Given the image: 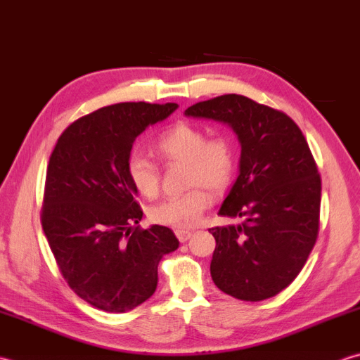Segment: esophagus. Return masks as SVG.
Wrapping results in <instances>:
<instances>
[{"label": "esophagus", "mask_w": 360, "mask_h": 360, "mask_svg": "<svg viewBox=\"0 0 360 360\" xmlns=\"http://www.w3.org/2000/svg\"><path fill=\"white\" fill-rule=\"evenodd\" d=\"M174 234H176V237H178V240L181 243H186L188 238H190V236H192V232H190V231H182V229H176Z\"/></svg>", "instance_id": "esophagus-1"}]
</instances>
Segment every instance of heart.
Returning <instances> with one entry per match:
<instances>
[{"label":"heart","instance_id":"obj_1","mask_svg":"<svg viewBox=\"0 0 360 360\" xmlns=\"http://www.w3.org/2000/svg\"><path fill=\"white\" fill-rule=\"evenodd\" d=\"M156 156L168 165H186L187 192L170 196L148 210L150 220L162 226L190 229L200 223L210 204V195L228 187L234 174L236 154L226 137H209L207 132L190 123H176L164 131L153 145ZM132 187L145 198H156L160 188L159 170L143 154H132L126 164Z\"/></svg>","mask_w":360,"mask_h":360}]
</instances>
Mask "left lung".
Returning a JSON list of instances; mask_svg holds the SVG:
<instances>
[{"label": "left lung", "instance_id": "obj_1", "mask_svg": "<svg viewBox=\"0 0 360 360\" xmlns=\"http://www.w3.org/2000/svg\"><path fill=\"white\" fill-rule=\"evenodd\" d=\"M187 117L228 124L240 142V172L210 228V276L221 292L262 301L293 283L319 236L321 179L301 129L284 112L229 94L196 103Z\"/></svg>", "mask_w": 360, "mask_h": 360}]
</instances>
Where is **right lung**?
Masks as SVG:
<instances>
[{
	"instance_id": "1",
	"label": "right lung",
	"mask_w": 360,
	"mask_h": 360,
	"mask_svg": "<svg viewBox=\"0 0 360 360\" xmlns=\"http://www.w3.org/2000/svg\"><path fill=\"white\" fill-rule=\"evenodd\" d=\"M178 104L118 103L62 132L46 168L41 228L63 279L105 312L142 304L158 287V265L179 240L167 226H136L143 212L126 173L134 140Z\"/></svg>"
}]
</instances>
